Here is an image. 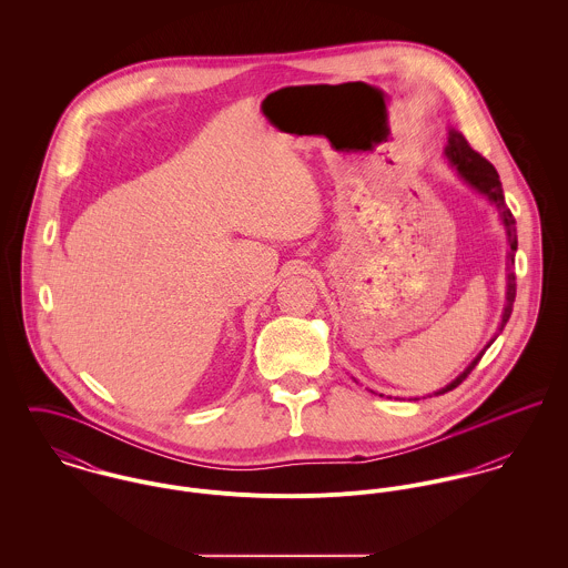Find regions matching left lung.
Listing matches in <instances>:
<instances>
[{
	"label": "left lung",
	"instance_id": "1",
	"mask_svg": "<svg viewBox=\"0 0 568 568\" xmlns=\"http://www.w3.org/2000/svg\"><path fill=\"white\" fill-rule=\"evenodd\" d=\"M446 155H448V160H450L453 165H457L459 174H462L473 187H477L479 192L486 194L491 203H496V207L500 210L505 230H507V239H509V255H507L509 273H507V306H505L503 324H500V329H503V325L509 322V315H511V308H514V300H516V275H514V253H516V248H518L516 219H514V214H511V212L507 210V205H505V196H503V185H500L498 172L494 170V165L487 162L481 153H477V151L468 144V140H466L462 133H457V131L450 133L448 146H446ZM484 354H486V352H481V356H484ZM481 356H477V358L473 361V365H470L459 378H455L448 387H444V389L437 392L435 396L446 394V392H453L455 387H459V385L468 378V374L479 365Z\"/></svg>",
	"mask_w": 568,
	"mask_h": 568
}]
</instances>
